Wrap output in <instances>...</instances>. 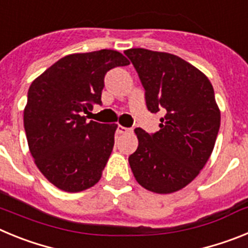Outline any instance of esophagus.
<instances>
[{"instance_id": "obj_1", "label": "esophagus", "mask_w": 248, "mask_h": 248, "mask_svg": "<svg viewBox=\"0 0 248 248\" xmlns=\"http://www.w3.org/2000/svg\"><path fill=\"white\" fill-rule=\"evenodd\" d=\"M117 135H122V134H126V133H131V129L125 128V126H122V125H118L117 128Z\"/></svg>"}]
</instances>
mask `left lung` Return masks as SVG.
Here are the masks:
<instances>
[{
	"instance_id": "obj_1",
	"label": "left lung",
	"mask_w": 248,
	"mask_h": 248,
	"mask_svg": "<svg viewBox=\"0 0 248 248\" xmlns=\"http://www.w3.org/2000/svg\"><path fill=\"white\" fill-rule=\"evenodd\" d=\"M145 89L148 110L160 130L135 129L139 145L129 156L140 185L156 194L185 187L207 163L220 129V110L207 77L180 57L144 48L124 52Z\"/></svg>"
}]
</instances>
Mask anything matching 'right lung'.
Instances as JSON below:
<instances>
[{
  "instance_id": "1",
  "label": "right lung",
  "mask_w": 248,
  "mask_h": 248,
  "mask_svg": "<svg viewBox=\"0 0 248 248\" xmlns=\"http://www.w3.org/2000/svg\"><path fill=\"white\" fill-rule=\"evenodd\" d=\"M128 64L111 49L69 54L31 84L23 115L28 146L39 171L58 189L83 191L102 177L117 125L87 122L83 114L102 104L107 72Z\"/></svg>"
}]
</instances>
